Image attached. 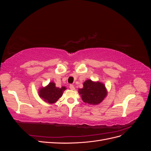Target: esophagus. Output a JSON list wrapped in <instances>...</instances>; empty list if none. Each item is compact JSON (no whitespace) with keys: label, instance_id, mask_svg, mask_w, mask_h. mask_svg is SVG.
I'll use <instances>...</instances> for the list:
<instances>
[{"label":"esophagus","instance_id":"1","mask_svg":"<svg viewBox=\"0 0 151 151\" xmlns=\"http://www.w3.org/2000/svg\"><path fill=\"white\" fill-rule=\"evenodd\" d=\"M69 88H70V89L71 90H74V89H75V88H74V85H72V84H70Z\"/></svg>","mask_w":151,"mask_h":151}]
</instances>
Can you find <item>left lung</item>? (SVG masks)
Returning <instances> with one entry per match:
<instances>
[{
    "instance_id": "1",
    "label": "left lung",
    "mask_w": 151,
    "mask_h": 151,
    "mask_svg": "<svg viewBox=\"0 0 151 151\" xmlns=\"http://www.w3.org/2000/svg\"><path fill=\"white\" fill-rule=\"evenodd\" d=\"M83 88L79 89L83 101L90 104H98L101 103L107 94L103 84L99 82L87 80L83 84Z\"/></svg>"
}]
</instances>
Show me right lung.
Wrapping results in <instances>:
<instances>
[{
  "label": "right lung",
  "instance_id": "right-lung-1",
  "mask_svg": "<svg viewBox=\"0 0 151 151\" xmlns=\"http://www.w3.org/2000/svg\"><path fill=\"white\" fill-rule=\"evenodd\" d=\"M65 89V87H62L61 88H57L55 83H50L47 87L39 91V95L46 102L53 103L62 96L63 91Z\"/></svg>",
  "mask_w": 151,
  "mask_h": 151
}]
</instances>
